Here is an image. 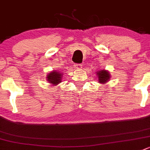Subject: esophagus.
I'll return each mask as SVG.
<instances>
[{
  "label": "esophagus",
  "mask_w": 150,
  "mask_h": 150,
  "mask_svg": "<svg viewBox=\"0 0 150 150\" xmlns=\"http://www.w3.org/2000/svg\"><path fill=\"white\" fill-rule=\"evenodd\" d=\"M74 68L77 70H81L82 68V65L81 64H75L74 65Z\"/></svg>",
  "instance_id": "34e87169"
}]
</instances>
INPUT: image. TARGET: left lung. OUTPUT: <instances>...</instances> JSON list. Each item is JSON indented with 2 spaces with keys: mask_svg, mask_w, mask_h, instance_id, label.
Instances as JSON below:
<instances>
[{
  "mask_svg": "<svg viewBox=\"0 0 150 150\" xmlns=\"http://www.w3.org/2000/svg\"><path fill=\"white\" fill-rule=\"evenodd\" d=\"M98 81L100 84H106L110 79V74L107 70H101L96 72Z\"/></svg>",
  "mask_w": 150,
  "mask_h": 150,
  "instance_id": "obj_1",
  "label": "left lung"
}]
</instances>
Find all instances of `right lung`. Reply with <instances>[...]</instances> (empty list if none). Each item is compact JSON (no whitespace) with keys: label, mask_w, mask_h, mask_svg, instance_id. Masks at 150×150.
Listing matches in <instances>:
<instances>
[{"label":"right lung","mask_w":150,"mask_h":150,"mask_svg":"<svg viewBox=\"0 0 150 150\" xmlns=\"http://www.w3.org/2000/svg\"><path fill=\"white\" fill-rule=\"evenodd\" d=\"M62 75H63V74L62 72H59L56 70L52 71L49 74H47L46 80L48 83L51 84V85L54 87L62 82Z\"/></svg>","instance_id":"add662e5"}]
</instances>
